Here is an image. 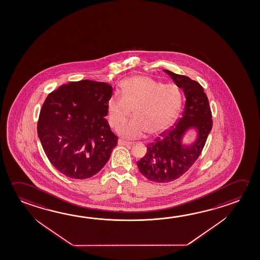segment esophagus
Wrapping results in <instances>:
<instances>
[{"label": "esophagus", "instance_id": "obj_1", "mask_svg": "<svg viewBox=\"0 0 260 260\" xmlns=\"http://www.w3.org/2000/svg\"><path fill=\"white\" fill-rule=\"evenodd\" d=\"M118 143L120 146H129L132 144V142H131V141H124V140H121V139H119Z\"/></svg>", "mask_w": 260, "mask_h": 260}]
</instances>
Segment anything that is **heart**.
<instances>
[{
	"label": "heart",
	"instance_id": "1",
	"mask_svg": "<svg viewBox=\"0 0 260 260\" xmlns=\"http://www.w3.org/2000/svg\"><path fill=\"white\" fill-rule=\"evenodd\" d=\"M119 92L110 96L107 116L110 127L117 128L128 118L131 110L135 118L118 128L121 136L138 139L146 133L155 136L173 123L181 110L182 91L175 85H165L144 76L126 79Z\"/></svg>",
	"mask_w": 260,
	"mask_h": 260
}]
</instances>
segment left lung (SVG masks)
Here are the masks:
<instances>
[{"label":"left lung","instance_id":"obj_1","mask_svg":"<svg viewBox=\"0 0 260 260\" xmlns=\"http://www.w3.org/2000/svg\"><path fill=\"white\" fill-rule=\"evenodd\" d=\"M186 98L181 118L168 132H162L153 142L147 145V152L139 161L138 168L149 181L172 182L186 173L202 153L213 127L212 112L204 87L196 80L164 70ZM194 126L199 131L197 141L191 146H183L181 139L186 129Z\"/></svg>","mask_w":260,"mask_h":260}]
</instances>
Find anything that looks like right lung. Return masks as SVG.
<instances>
[{"instance_id": "add662e5", "label": "right lung", "mask_w": 260, "mask_h": 260, "mask_svg": "<svg viewBox=\"0 0 260 260\" xmlns=\"http://www.w3.org/2000/svg\"><path fill=\"white\" fill-rule=\"evenodd\" d=\"M112 93L109 84L85 79L64 84L46 96L37 133L51 164L67 177H92L110 159L118 143L104 118Z\"/></svg>"}]
</instances>
